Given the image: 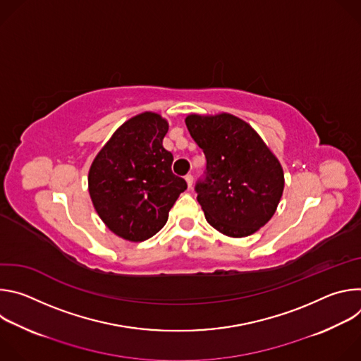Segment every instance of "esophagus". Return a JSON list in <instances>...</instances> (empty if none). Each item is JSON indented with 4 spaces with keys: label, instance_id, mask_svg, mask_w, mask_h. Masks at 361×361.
Here are the masks:
<instances>
[{
    "label": "esophagus",
    "instance_id": "34e87169",
    "mask_svg": "<svg viewBox=\"0 0 361 361\" xmlns=\"http://www.w3.org/2000/svg\"><path fill=\"white\" fill-rule=\"evenodd\" d=\"M185 181H187L188 188H191V187H192V176H191V174H187V176H185Z\"/></svg>",
    "mask_w": 361,
    "mask_h": 361
}]
</instances>
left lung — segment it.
<instances>
[{"label":"left lung","mask_w":361,"mask_h":361,"mask_svg":"<svg viewBox=\"0 0 361 361\" xmlns=\"http://www.w3.org/2000/svg\"><path fill=\"white\" fill-rule=\"evenodd\" d=\"M187 128L207 167L197 181V201L217 231L241 238L270 221L284 190L280 161L241 118L221 113L190 114Z\"/></svg>","instance_id":"obj_1"}]
</instances>
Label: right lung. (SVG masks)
I'll return each mask as SVG.
<instances>
[{
  "label": "right lung",
  "instance_id": "add662e5",
  "mask_svg": "<svg viewBox=\"0 0 361 361\" xmlns=\"http://www.w3.org/2000/svg\"><path fill=\"white\" fill-rule=\"evenodd\" d=\"M169 123L145 111L126 121L99 149L88 173V191L99 219L118 237L144 241L157 234L187 188L173 174L163 147Z\"/></svg>",
  "mask_w": 361,
  "mask_h": 361
}]
</instances>
